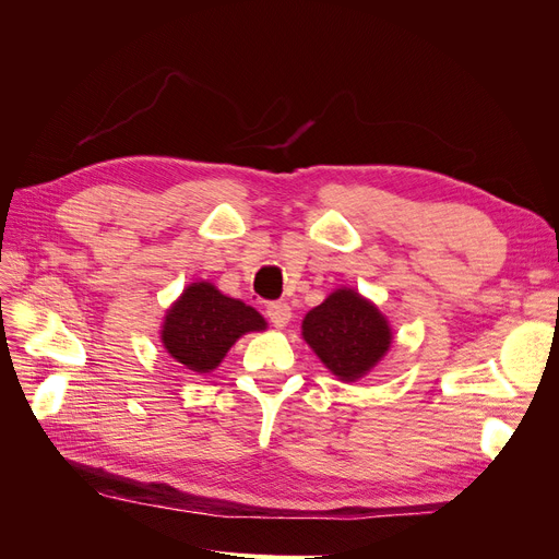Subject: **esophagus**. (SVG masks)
I'll return each instance as SVG.
<instances>
[{
    "mask_svg": "<svg viewBox=\"0 0 559 559\" xmlns=\"http://www.w3.org/2000/svg\"><path fill=\"white\" fill-rule=\"evenodd\" d=\"M265 317L273 321V326H277V329L286 326V324H289V319H292L289 302H284V300L267 302V306H265Z\"/></svg>",
    "mask_w": 559,
    "mask_h": 559,
    "instance_id": "34e87169",
    "label": "esophagus"
}]
</instances>
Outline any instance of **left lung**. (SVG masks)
I'll return each instance as SVG.
<instances>
[{"label": "left lung", "instance_id": "left-lung-1", "mask_svg": "<svg viewBox=\"0 0 559 559\" xmlns=\"http://www.w3.org/2000/svg\"><path fill=\"white\" fill-rule=\"evenodd\" d=\"M302 337L333 376L357 380L373 368L392 343L376 306L352 289H337L302 319Z\"/></svg>", "mask_w": 559, "mask_h": 559}]
</instances>
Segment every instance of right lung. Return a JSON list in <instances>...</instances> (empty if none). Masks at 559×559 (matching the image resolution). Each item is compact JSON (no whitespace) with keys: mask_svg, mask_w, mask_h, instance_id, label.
<instances>
[{"mask_svg":"<svg viewBox=\"0 0 559 559\" xmlns=\"http://www.w3.org/2000/svg\"><path fill=\"white\" fill-rule=\"evenodd\" d=\"M263 329L265 321L257 310L198 282L167 312L163 345L186 368L210 373L242 333Z\"/></svg>","mask_w":559,"mask_h":559,"instance_id":"add662e5","label":"right lung"}]
</instances>
